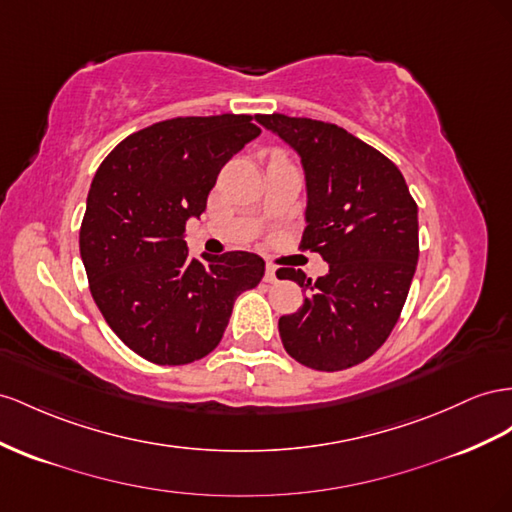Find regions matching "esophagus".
<instances>
[{
    "label": "esophagus",
    "instance_id": "esophagus-1",
    "mask_svg": "<svg viewBox=\"0 0 512 512\" xmlns=\"http://www.w3.org/2000/svg\"><path fill=\"white\" fill-rule=\"evenodd\" d=\"M265 282H269V284L278 282V269H275L273 265H267V271H265Z\"/></svg>",
    "mask_w": 512,
    "mask_h": 512
}]
</instances>
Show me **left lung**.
Listing matches in <instances>:
<instances>
[{"mask_svg": "<svg viewBox=\"0 0 512 512\" xmlns=\"http://www.w3.org/2000/svg\"><path fill=\"white\" fill-rule=\"evenodd\" d=\"M262 127L293 146L308 187L299 250L319 252L329 273L316 282L278 269L308 297L280 319L286 353L314 370L362 364L388 340L416 273L418 204L396 165L338 124L260 114Z\"/></svg>", "mask_w": 512, "mask_h": 512, "instance_id": "obj_1", "label": "left lung"}]
</instances>
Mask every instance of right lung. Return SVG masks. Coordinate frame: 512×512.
Returning <instances> with one entry per match:
<instances>
[{"label":"right lung","mask_w":512,"mask_h":512,"mask_svg":"<svg viewBox=\"0 0 512 512\" xmlns=\"http://www.w3.org/2000/svg\"><path fill=\"white\" fill-rule=\"evenodd\" d=\"M247 114L181 116L131 133L105 157L88 193L79 252L103 319L159 366L209 355L234 299L265 275L250 252L191 258L183 239L217 174L260 135Z\"/></svg>","instance_id":"right-lung-1"}]
</instances>
